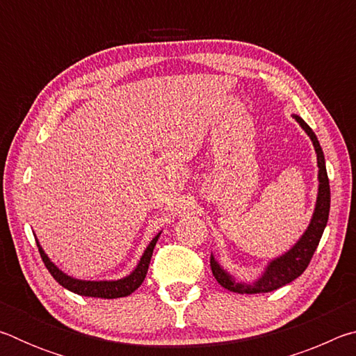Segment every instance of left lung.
<instances>
[{
	"label": "left lung",
	"instance_id": "obj_1",
	"mask_svg": "<svg viewBox=\"0 0 356 356\" xmlns=\"http://www.w3.org/2000/svg\"><path fill=\"white\" fill-rule=\"evenodd\" d=\"M293 118L301 125V129H303L311 138L317 154L318 193H317L314 213H312L308 229H306L298 242L295 243L287 252H284V254L276 257L275 261L270 262L261 278L254 282H251V284L236 281V278H232L231 275L220 267V264L215 261L213 256L210 257V268H212L215 280L220 282V286H222L231 292H237V293L272 292V291H276V289L289 284V282H292L295 278H298V276L303 273L306 267L309 265L312 254H314V251L317 250V245L322 238L323 229L327 226L328 213H330V182H328L327 168H325L323 150L321 147V144H318L316 134L312 131L309 125L306 124L300 116H297V114H293Z\"/></svg>",
	"mask_w": 356,
	"mask_h": 356
}]
</instances>
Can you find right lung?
I'll return each mask as SVG.
<instances>
[{"mask_svg": "<svg viewBox=\"0 0 356 356\" xmlns=\"http://www.w3.org/2000/svg\"><path fill=\"white\" fill-rule=\"evenodd\" d=\"M159 237H160V232L156 234V236L152 238V242L149 243V246L141 257V261L138 262L134 272H131L129 276H125V278L118 280V281H81V280L72 278V276L63 273L61 270H59L56 265L48 259L44 250H42V246L39 245V240H35V243H38L40 257L42 261H44L48 272L51 273L53 278H55L59 284L67 289V291L83 295V297L120 298V297H127V295L135 292L136 289L143 284V281L147 275L150 257H152L155 243L156 240H159Z\"/></svg>", "mask_w": 356, "mask_h": 356, "instance_id": "1", "label": "right lung"}]
</instances>
